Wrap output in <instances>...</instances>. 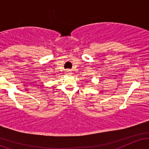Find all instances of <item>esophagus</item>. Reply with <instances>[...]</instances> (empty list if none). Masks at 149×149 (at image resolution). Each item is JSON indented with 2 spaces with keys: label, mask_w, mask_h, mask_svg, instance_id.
<instances>
[{
  "label": "esophagus",
  "mask_w": 149,
  "mask_h": 149,
  "mask_svg": "<svg viewBox=\"0 0 149 149\" xmlns=\"http://www.w3.org/2000/svg\"><path fill=\"white\" fill-rule=\"evenodd\" d=\"M66 74H67V75H71V74H72V73H71V70H66Z\"/></svg>",
  "instance_id": "1"
}]
</instances>
